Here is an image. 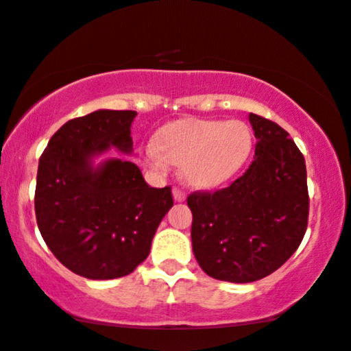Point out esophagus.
<instances>
[{
	"label": "esophagus",
	"mask_w": 351,
	"mask_h": 351,
	"mask_svg": "<svg viewBox=\"0 0 351 351\" xmlns=\"http://www.w3.org/2000/svg\"><path fill=\"white\" fill-rule=\"evenodd\" d=\"M173 199H175L176 202H183L184 199H186V194L181 191V189L175 188L173 189Z\"/></svg>",
	"instance_id": "1"
}]
</instances>
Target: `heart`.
<instances>
[{
    "instance_id": "obj_1",
    "label": "heart",
    "mask_w": 351,
    "mask_h": 351,
    "mask_svg": "<svg viewBox=\"0 0 351 351\" xmlns=\"http://www.w3.org/2000/svg\"><path fill=\"white\" fill-rule=\"evenodd\" d=\"M253 134L242 121L180 119L165 124L143 149L152 171L181 165L184 181L194 188H216L234 178L250 158Z\"/></svg>"
}]
</instances>
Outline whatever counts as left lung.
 Masks as SVG:
<instances>
[{
    "instance_id": "left-lung-1",
    "label": "left lung",
    "mask_w": 351,
    "mask_h": 351,
    "mask_svg": "<svg viewBox=\"0 0 351 351\" xmlns=\"http://www.w3.org/2000/svg\"><path fill=\"white\" fill-rule=\"evenodd\" d=\"M255 158L229 188L193 193V253L210 278L252 282L298 250L307 229L309 194L302 154L276 122L248 116Z\"/></svg>"
}]
</instances>
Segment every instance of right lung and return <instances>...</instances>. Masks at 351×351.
<instances>
[{"label": "right lung", "mask_w": 351, "mask_h": 351, "mask_svg": "<svg viewBox=\"0 0 351 351\" xmlns=\"http://www.w3.org/2000/svg\"><path fill=\"white\" fill-rule=\"evenodd\" d=\"M135 111H98L63 124L39 160L36 217L50 252L88 280L132 273L149 256L152 239L171 209L170 186L150 188L138 167L104 158L132 154Z\"/></svg>", "instance_id": "1"}]
</instances>
